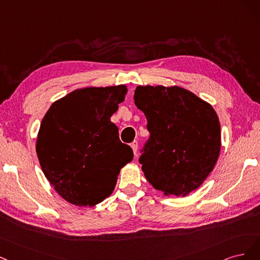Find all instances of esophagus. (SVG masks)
Here are the masks:
<instances>
[{
    "label": "esophagus",
    "instance_id": "esophagus-1",
    "mask_svg": "<svg viewBox=\"0 0 260 260\" xmlns=\"http://www.w3.org/2000/svg\"><path fill=\"white\" fill-rule=\"evenodd\" d=\"M131 147H132V149H133V152L135 153V155H136L137 150H138V142H137V141H133L132 144H131Z\"/></svg>",
    "mask_w": 260,
    "mask_h": 260
}]
</instances>
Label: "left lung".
<instances>
[{"label":"left lung","instance_id":"left-lung-1","mask_svg":"<svg viewBox=\"0 0 260 260\" xmlns=\"http://www.w3.org/2000/svg\"><path fill=\"white\" fill-rule=\"evenodd\" d=\"M135 105L150 132L139 162L148 182L164 196L186 197L214 170L221 148L214 108L180 86L139 85Z\"/></svg>","mask_w":260,"mask_h":260}]
</instances>
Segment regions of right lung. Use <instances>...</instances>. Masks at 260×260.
Masks as SVG:
<instances>
[{"label": "right lung", "instance_id": "obj_1", "mask_svg": "<svg viewBox=\"0 0 260 260\" xmlns=\"http://www.w3.org/2000/svg\"><path fill=\"white\" fill-rule=\"evenodd\" d=\"M126 85L75 89L56 100L41 122L36 150L55 191L77 206H95L110 196L134 153L110 118Z\"/></svg>", "mask_w": 260, "mask_h": 260}]
</instances>
